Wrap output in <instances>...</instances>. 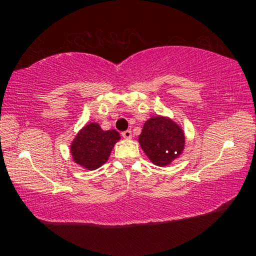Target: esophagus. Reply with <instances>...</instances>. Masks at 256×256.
Listing matches in <instances>:
<instances>
[{
    "label": "esophagus",
    "instance_id": "obj_1",
    "mask_svg": "<svg viewBox=\"0 0 256 256\" xmlns=\"http://www.w3.org/2000/svg\"><path fill=\"white\" fill-rule=\"evenodd\" d=\"M122 136H123V138H132V132L130 131V130H126V131L122 132Z\"/></svg>",
    "mask_w": 256,
    "mask_h": 256
}]
</instances>
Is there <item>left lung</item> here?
I'll use <instances>...</instances> for the list:
<instances>
[{
  "mask_svg": "<svg viewBox=\"0 0 256 256\" xmlns=\"http://www.w3.org/2000/svg\"><path fill=\"white\" fill-rule=\"evenodd\" d=\"M138 142L149 159L157 166H166L184 149V133L176 123L162 116L146 120Z\"/></svg>",
  "mask_w": 256,
  "mask_h": 256,
  "instance_id": "obj_1",
  "label": "left lung"
}]
</instances>
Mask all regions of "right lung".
Wrapping results in <instances>:
<instances>
[{"mask_svg":"<svg viewBox=\"0 0 256 256\" xmlns=\"http://www.w3.org/2000/svg\"><path fill=\"white\" fill-rule=\"evenodd\" d=\"M120 138L115 130L102 131L97 123L86 125L72 142L73 159L86 170H96L107 162Z\"/></svg>","mask_w":256,"mask_h":256,"instance_id":"1","label":"right lung"}]
</instances>
